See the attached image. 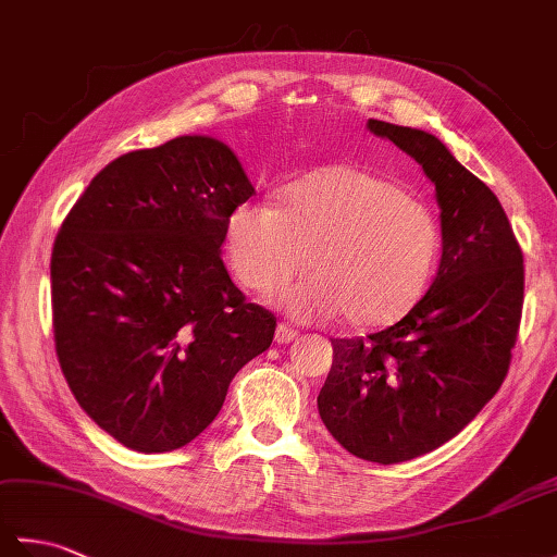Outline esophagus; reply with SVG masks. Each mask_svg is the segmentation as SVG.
Returning <instances> with one entry per match:
<instances>
[{
	"label": "esophagus",
	"mask_w": 557,
	"mask_h": 557,
	"mask_svg": "<svg viewBox=\"0 0 557 557\" xmlns=\"http://www.w3.org/2000/svg\"><path fill=\"white\" fill-rule=\"evenodd\" d=\"M297 337H299L297 330H294L287 323H280L277 330H275V342H277V345H289V342H294Z\"/></svg>",
	"instance_id": "obj_1"
}]
</instances>
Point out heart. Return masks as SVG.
Wrapping results in <instances>:
<instances>
[{"label":"heart","mask_w":557,"mask_h":557,"mask_svg":"<svg viewBox=\"0 0 557 557\" xmlns=\"http://www.w3.org/2000/svg\"><path fill=\"white\" fill-rule=\"evenodd\" d=\"M443 232L419 194L359 164L315 170L280 208L242 203L224 230V263L242 287L270 294L311 270L277 301L297 321L345 313L351 327L397 321L441 260Z\"/></svg>","instance_id":"b5f03b06"}]
</instances>
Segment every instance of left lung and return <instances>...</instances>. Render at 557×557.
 <instances>
[{
    "label": "left lung",
    "mask_w": 557,
    "mask_h": 557,
    "mask_svg": "<svg viewBox=\"0 0 557 557\" xmlns=\"http://www.w3.org/2000/svg\"><path fill=\"white\" fill-rule=\"evenodd\" d=\"M435 184L443 256L423 299L381 333L333 339L318 411L361 459L397 465L441 447L498 393L524 304V256L498 196L421 128L369 120Z\"/></svg>",
    "instance_id": "8db88e82"
}]
</instances>
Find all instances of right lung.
Segmentation results:
<instances>
[{
    "instance_id": "right-lung-1",
    "label": "right lung",
    "mask_w": 557,
    "mask_h": 557,
    "mask_svg": "<svg viewBox=\"0 0 557 557\" xmlns=\"http://www.w3.org/2000/svg\"><path fill=\"white\" fill-rule=\"evenodd\" d=\"M256 194L210 136L134 150L92 176L59 230L50 280L62 373L83 411L136 453H170L218 417L232 377L275 335L222 263Z\"/></svg>"
}]
</instances>
